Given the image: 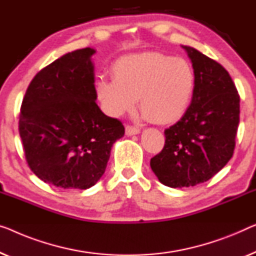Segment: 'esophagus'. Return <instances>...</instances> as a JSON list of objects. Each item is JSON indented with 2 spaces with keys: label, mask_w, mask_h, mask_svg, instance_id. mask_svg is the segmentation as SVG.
<instances>
[{
  "label": "esophagus",
  "mask_w": 256,
  "mask_h": 256,
  "mask_svg": "<svg viewBox=\"0 0 256 256\" xmlns=\"http://www.w3.org/2000/svg\"><path fill=\"white\" fill-rule=\"evenodd\" d=\"M125 133H126L128 136L139 134V133H140V128H136V126H133V125H128V126L125 128Z\"/></svg>",
  "instance_id": "esophagus-1"
}]
</instances>
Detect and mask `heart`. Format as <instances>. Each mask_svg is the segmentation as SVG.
Returning <instances> with one entry per match:
<instances>
[{"mask_svg": "<svg viewBox=\"0 0 256 256\" xmlns=\"http://www.w3.org/2000/svg\"><path fill=\"white\" fill-rule=\"evenodd\" d=\"M112 77L100 78L96 96L109 115L134 109L140 96L142 115L171 124L185 115L192 102L196 74L188 60L158 52L128 55L112 66Z\"/></svg>", "mask_w": 256, "mask_h": 256, "instance_id": "1", "label": "heart"}]
</instances>
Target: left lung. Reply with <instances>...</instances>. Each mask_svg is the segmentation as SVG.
Listing matches in <instances>:
<instances>
[{"mask_svg":"<svg viewBox=\"0 0 256 256\" xmlns=\"http://www.w3.org/2000/svg\"><path fill=\"white\" fill-rule=\"evenodd\" d=\"M196 74L192 102L185 115L164 131L162 152L150 160L158 180L182 188L204 182L234 155L240 98L228 72L199 50L182 46Z\"/></svg>","mask_w":256,"mask_h":256,"instance_id":"8db88e82","label":"left lung"}]
</instances>
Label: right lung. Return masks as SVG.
<instances>
[{
  "mask_svg": "<svg viewBox=\"0 0 256 256\" xmlns=\"http://www.w3.org/2000/svg\"><path fill=\"white\" fill-rule=\"evenodd\" d=\"M92 48L63 55L38 72L19 115L25 158L41 180L86 190L104 174L125 128L96 104Z\"/></svg>",
  "mask_w": 256,
  "mask_h": 256,
  "instance_id": "right-lung-1",
  "label": "right lung"
}]
</instances>
